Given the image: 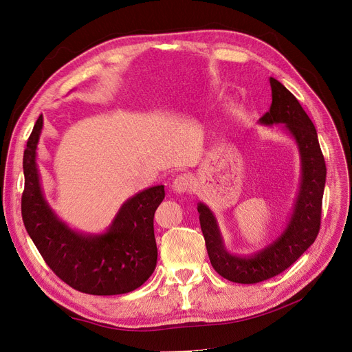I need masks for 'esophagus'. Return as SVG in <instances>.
Returning <instances> with one entry per match:
<instances>
[{"label":"esophagus","instance_id":"1","mask_svg":"<svg viewBox=\"0 0 352 352\" xmlns=\"http://www.w3.org/2000/svg\"><path fill=\"white\" fill-rule=\"evenodd\" d=\"M171 187L177 192H187L192 187V177L190 174H179L174 178Z\"/></svg>","mask_w":352,"mask_h":352}]
</instances>
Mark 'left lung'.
<instances>
[{"label": "left lung", "mask_w": 352, "mask_h": 352, "mask_svg": "<svg viewBox=\"0 0 352 352\" xmlns=\"http://www.w3.org/2000/svg\"><path fill=\"white\" fill-rule=\"evenodd\" d=\"M270 84L272 102L260 122L284 124L301 155L300 191L285 230L261 251L235 255L227 251L211 210L202 202L197 207L212 268L226 280L238 284H256L285 271L314 244L321 227L327 168L317 129L298 100L278 80L270 78Z\"/></svg>", "instance_id": "1"}]
</instances>
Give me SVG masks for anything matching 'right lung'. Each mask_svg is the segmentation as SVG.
<instances>
[{
    "instance_id": "right-lung-1",
    "label": "right lung",
    "mask_w": 352,
    "mask_h": 352,
    "mask_svg": "<svg viewBox=\"0 0 352 352\" xmlns=\"http://www.w3.org/2000/svg\"><path fill=\"white\" fill-rule=\"evenodd\" d=\"M43 117L36 120L24 151L21 214L25 230L55 275L74 289L92 295H117L141 287L155 270L154 214L165 197L164 186L126 199L107 232L88 235L71 230L44 198L36 144Z\"/></svg>"
}]
</instances>
